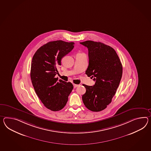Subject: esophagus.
<instances>
[{"mask_svg":"<svg viewBox=\"0 0 151 151\" xmlns=\"http://www.w3.org/2000/svg\"><path fill=\"white\" fill-rule=\"evenodd\" d=\"M73 86H74V88H76L77 87H78L79 85H76V84H73Z\"/></svg>","mask_w":151,"mask_h":151,"instance_id":"esophagus-1","label":"esophagus"}]
</instances>
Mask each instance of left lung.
Wrapping results in <instances>:
<instances>
[{
  "label": "left lung",
  "mask_w": 151,
  "mask_h": 151,
  "mask_svg": "<svg viewBox=\"0 0 151 151\" xmlns=\"http://www.w3.org/2000/svg\"><path fill=\"white\" fill-rule=\"evenodd\" d=\"M80 44L88 50L86 74L96 81L93 86L83 85L86 92L82 100L89 110L101 111L110 104L116 93L122 76V65L116 52L110 46L91 40Z\"/></svg>",
  "instance_id": "1"
}]
</instances>
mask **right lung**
I'll return each instance as SVG.
<instances>
[{
	"mask_svg": "<svg viewBox=\"0 0 151 151\" xmlns=\"http://www.w3.org/2000/svg\"><path fill=\"white\" fill-rule=\"evenodd\" d=\"M74 42L53 41L44 45L33 55L30 78L34 88L45 106L53 111L62 110L73 89L71 82L55 78L64 56L74 48Z\"/></svg>",
	"mask_w": 151,
	"mask_h": 151,
	"instance_id": "obj_1",
	"label": "right lung"
}]
</instances>
